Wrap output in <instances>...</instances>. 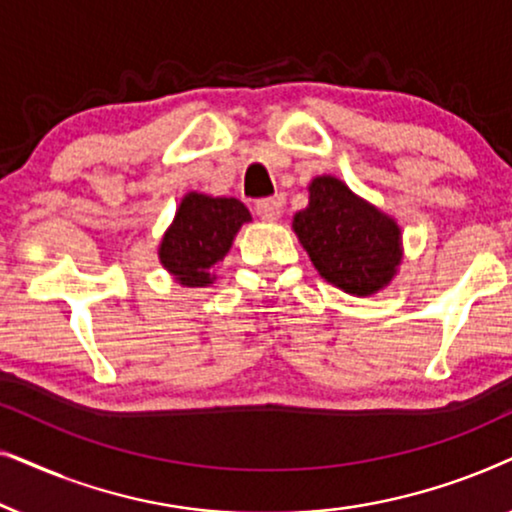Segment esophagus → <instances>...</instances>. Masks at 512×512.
Listing matches in <instances>:
<instances>
[{
    "label": "esophagus",
    "instance_id": "obj_1",
    "mask_svg": "<svg viewBox=\"0 0 512 512\" xmlns=\"http://www.w3.org/2000/svg\"><path fill=\"white\" fill-rule=\"evenodd\" d=\"M256 214L263 221H277L282 216V198H265L256 202Z\"/></svg>",
    "mask_w": 512,
    "mask_h": 512
}]
</instances>
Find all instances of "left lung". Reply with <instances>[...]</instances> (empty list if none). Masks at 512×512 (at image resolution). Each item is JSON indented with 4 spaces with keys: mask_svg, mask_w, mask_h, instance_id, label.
<instances>
[{
    "mask_svg": "<svg viewBox=\"0 0 512 512\" xmlns=\"http://www.w3.org/2000/svg\"><path fill=\"white\" fill-rule=\"evenodd\" d=\"M293 230L319 275L352 296H373L401 265L398 223L335 177L312 179L310 205L293 216Z\"/></svg>",
    "mask_w": 512,
    "mask_h": 512,
    "instance_id": "obj_1",
    "label": "left lung"
}]
</instances>
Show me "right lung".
I'll return each mask as SVG.
<instances>
[{
    "label": "right lung",
    "mask_w": 512,
    "mask_h": 512,
    "mask_svg": "<svg viewBox=\"0 0 512 512\" xmlns=\"http://www.w3.org/2000/svg\"><path fill=\"white\" fill-rule=\"evenodd\" d=\"M247 221L251 214L240 200L188 193L160 242V263L181 286H209L212 268L223 261Z\"/></svg>",
    "instance_id": "right-lung-1"
}]
</instances>
